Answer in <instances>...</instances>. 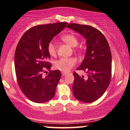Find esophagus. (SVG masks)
Wrapping results in <instances>:
<instances>
[{"instance_id":"34e87169","label":"esophagus","mask_w":130,"mask_h":130,"mask_svg":"<svg viewBox=\"0 0 130 130\" xmlns=\"http://www.w3.org/2000/svg\"><path fill=\"white\" fill-rule=\"evenodd\" d=\"M67 74H68V73H66V72H62V76H65V75H67Z\"/></svg>"}]
</instances>
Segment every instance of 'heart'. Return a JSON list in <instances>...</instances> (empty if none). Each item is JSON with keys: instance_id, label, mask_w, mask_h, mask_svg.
I'll use <instances>...</instances> for the list:
<instances>
[{"instance_id": "b5f03b06", "label": "heart", "mask_w": 130, "mask_h": 130, "mask_svg": "<svg viewBox=\"0 0 130 130\" xmlns=\"http://www.w3.org/2000/svg\"><path fill=\"white\" fill-rule=\"evenodd\" d=\"M61 39L71 47H75L78 43V38L74 34H66L61 37ZM47 50L50 56H55L57 53V47L54 43L51 41L47 46ZM77 63V60L74 57H63L55 61L54 66L57 70L63 72H68Z\"/></svg>"}]
</instances>
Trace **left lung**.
<instances>
[{"instance_id": "obj_1", "label": "left lung", "mask_w": 130, "mask_h": 130, "mask_svg": "<svg viewBox=\"0 0 130 130\" xmlns=\"http://www.w3.org/2000/svg\"><path fill=\"white\" fill-rule=\"evenodd\" d=\"M67 27L83 35L87 42L84 60L76 70L84 71L87 77H80L76 72L73 73L74 96L83 102H93L103 95L111 82L112 56L109 45L103 34L93 27L71 23Z\"/></svg>"}]
</instances>
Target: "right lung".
<instances>
[{"mask_svg":"<svg viewBox=\"0 0 130 130\" xmlns=\"http://www.w3.org/2000/svg\"><path fill=\"white\" fill-rule=\"evenodd\" d=\"M67 22L34 26L24 34L16 46L14 67L19 87L28 99L42 103L54 96L56 86L61 77L60 70L49 71L51 64L47 50L54 37L65 28Z\"/></svg>","mask_w":130,"mask_h":130,"instance_id":"right-lung-1","label":"right lung"}]
</instances>
